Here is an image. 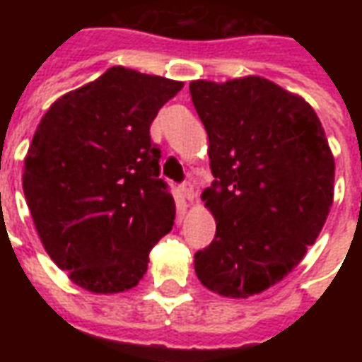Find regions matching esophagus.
<instances>
[{
    "label": "esophagus",
    "instance_id": "1",
    "mask_svg": "<svg viewBox=\"0 0 362 362\" xmlns=\"http://www.w3.org/2000/svg\"><path fill=\"white\" fill-rule=\"evenodd\" d=\"M180 192L184 199H188V202H194V197H196V192H194V186H192V182H184L180 186Z\"/></svg>",
    "mask_w": 362,
    "mask_h": 362
}]
</instances>
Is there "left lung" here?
<instances>
[{"mask_svg":"<svg viewBox=\"0 0 362 362\" xmlns=\"http://www.w3.org/2000/svg\"><path fill=\"white\" fill-rule=\"evenodd\" d=\"M215 176L202 199L213 243L196 252L205 287L233 298L258 295L293 272L316 243L334 202V155L316 112L258 75L192 81Z\"/></svg>","mask_w":362,"mask_h":362,"instance_id":"obj_1","label":"left lung"}]
</instances>
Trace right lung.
Returning a JSON list of instances; mask_svg holds the SVG:
<instances>
[{"label":"right lung","mask_w":362,"mask_h":362,"mask_svg":"<svg viewBox=\"0 0 362 362\" xmlns=\"http://www.w3.org/2000/svg\"><path fill=\"white\" fill-rule=\"evenodd\" d=\"M182 81L110 67L44 114L23 192L38 236L75 285L110 295L135 287L170 233L173 194L149 127Z\"/></svg>","instance_id":"add662e5"}]
</instances>
